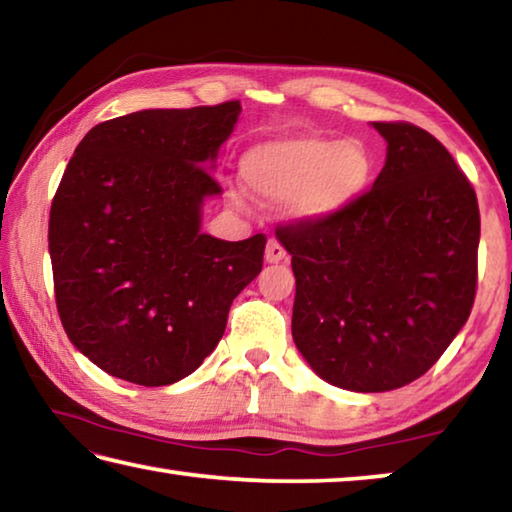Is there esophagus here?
<instances>
[{"instance_id": "1", "label": "esophagus", "mask_w": 512, "mask_h": 512, "mask_svg": "<svg viewBox=\"0 0 512 512\" xmlns=\"http://www.w3.org/2000/svg\"><path fill=\"white\" fill-rule=\"evenodd\" d=\"M264 259L268 264H280V262H284V259H287V250H284V246L277 239H268Z\"/></svg>"}]
</instances>
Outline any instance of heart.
<instances>
[{"label": "heart", "mask_w": 512, "mask_h": 512, "mask_svg": "<svg viewBox=\"0 0 512 512\" xmlns=\"http://www.w3.org/2000/svg\"><path fill=\"white\" fill-rule=\"evenodd\" d=\"M248 185L266 201H287L305 219H323L359 198L370 183L372 158L359 140L293 137L250 149L241 160Z\"/></svg>", "instance_id": "obj_1"}]
</instances>
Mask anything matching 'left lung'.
Returning a JSON list of instances; mask_svg holds the SVG:
<instances>
[{
	"label": "left lung",
	"mask_w": 512,
	"mask_h": 512,
	"mask_svg": "<svg viewBox=\"0 0 512 512\" xmlns=\"http://www.w3.org/2000/svg\"><path fill=\"white\" fill-rule=\"evenodd\" d=\"M372 126L388 146L368 192L275 230L296 275L293 341L357 393L422 377L470 318L479 280V203L452 153L409 121Z\"/></svg>",
	"instance_id": "obj_1"
}]
</instances>
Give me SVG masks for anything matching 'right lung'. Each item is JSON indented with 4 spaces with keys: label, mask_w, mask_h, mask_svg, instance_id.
<instances>
[{
    "label": "right lung",
    "mask_w": 512,
    "mask_h": 512,
    "mask_svg": "<svg viewBox=\"0 0 512 512\" xmlns=\"http://www.w3.org/2000/svg\"><path fill=\"white\" fill-rule=\"evenodd\" d=\"M239 112L225 101L101 121L67 164L49 212L56 307L69 341L112 377L192 375L262 271L264 235L201 232L205 196L221 194L210 164Z\"/></svg>",
    "instance_id": "add662e5"
}]
</instances>
